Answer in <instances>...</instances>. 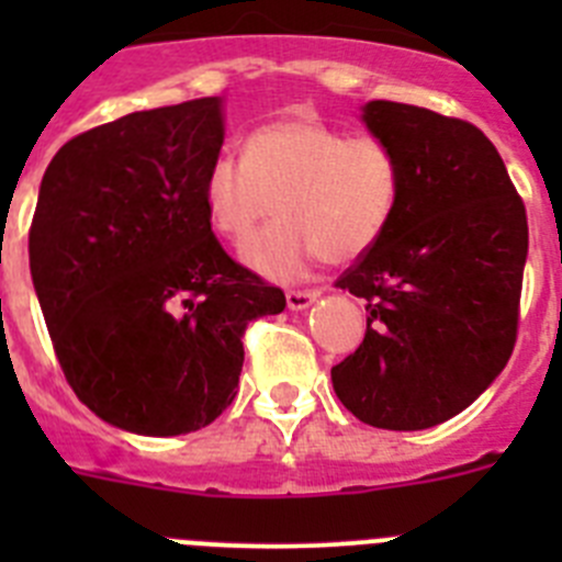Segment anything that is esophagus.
Here are the masks:
<instances>
[{"label":"esophagus","instance_id":"34e87169","mask_svg":"<svg viewBox=\"0 0 562 562\" xmlns=\"http://www.w3.org/2000/svg\"><path fill=\"white\" fill-rule=\"evenodd\" d=\"M317 295H321L317 290H290L286 292V306L290 310H306Z\"/></svg>","mask_w":562,"mask_h":562}]
</instances>
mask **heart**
<instances>
[{
    "mask_svg": "<svg viewBox=\"0 0 562 562\" xmlns=\"http://www.w3.org/2000/svg\"><path fill=\"white\" fill-rule=\"evenodd\" d=\"M202 202L213 231L231 241H245L258 222L281 213L247 241L245 261L292 281L321 256L331 265L355 261L389 233L402 202V166L374 134L286 117L252 128L245 157L216 154L202 173Z\"/></svg>",
    "mask_w": 562,
    "mask_h": 562,
    "instance_id": "b5f03b06",
    "label": "heart"
}]
</instances>
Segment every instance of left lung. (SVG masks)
<instances>
[{"mask_svg":"<svg viewBox=\"0 0 562 562\" xmlns=\"http://www.w3.org/2000/svg\"><path fill=\"white\" fill-rule=\"evenodd\" d=\"M362 121L400 157L389 233L337 278L366 297V337L331 369L360 422L425 430L479 400L518 340L524 200L486 134L461 117L371 101Z\"/></svg>","mask_w":562,"mask_h":562,"instance_id":"8db88e82","label":"left lung"}]
</instances>
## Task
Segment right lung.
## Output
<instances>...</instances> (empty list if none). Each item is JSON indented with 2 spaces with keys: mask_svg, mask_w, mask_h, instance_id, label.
Returning <instances> with one entry per match:
<instances>
[{
  "mask_svg": "<svg viewBox=\"0 0 562 562\" xmlns=\"http://www.w3.org/2000/svg\"><path fill=\"white\" fill-rule=\"evenodd\" d=\"M222 98L132 112L58 148L30 225V276L69 389L143 436L211 425L236 396L250 321L284 292L213 236L202 173Z\"/></svg>",
  "mask_w": 562,
  "mask_h": 562,
  "instance_id": "right-lung-1",
  "label": "right lung"
}]
</instances>
